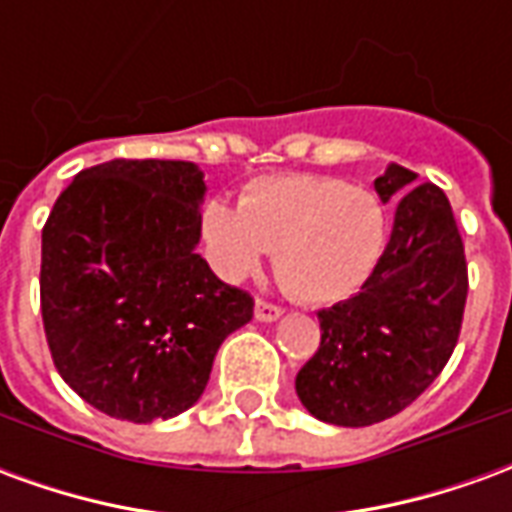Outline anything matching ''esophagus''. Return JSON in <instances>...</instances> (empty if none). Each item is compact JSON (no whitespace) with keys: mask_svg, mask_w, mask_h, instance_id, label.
I'll return each instance as SVG.
<instances>
[{"mask_svg":"<svg viewBox=\"0 0 512 512\" xmlns=\"http://www.w3.org/2000/svg\"><path fill=\"white\" fill-rule=\"evenodd\" d=\"M282 307L279 304H271V301L266 299H257L255 301V318L260 323H271V321H277L279 315H282Z\"/></svg>","mask_w":512,"mask_h":512,"instance_id":"obj_1","label":"esophagus"}]
</instances>
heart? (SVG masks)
<instances>
[{
    "mask_svg": "<svg viewBox=\"0 0 512 512\" xmlns=\"http://www.w3.org/2000/svg\"><path fill=\"white\" fill-rule=\"evenodd\" d=\"M202 238L227 282L252 277L274 252V271L293 299L337 304L376 274L389 219L373 191L323 175H268L246 186L241 205L211 200Z\"/></svg>",
    "mask_w": 512,
    "mask_h": 512,
    "instance_id": "obj_1",
    "label": "heart"
}]
</instances>
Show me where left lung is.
I'll return each instance as SVG.
<instances>
[{"label":"left lung","mask_w":512,"mask_h":512,"mask_svg":"<svg viewBox=\"0 0 512 512\" xmlns=\"http://www.w3.org/2000/svg\"><path fill=\"white\" fill-rule=\"evenodd\" d=\"M389 164L376 191L397 200L378 271L356 296L318 312L321 348L296 376L312 417L365 428L411 406L458 343L466 307V257L447 194Z\"/></svg>","instance_id":"1"}]
</instances>
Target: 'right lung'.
Instances as JSON below:
<instances>
[{
  "mask_svg": "<svg viewBox=\"0 0 512 512\" xmlns=\"http://www.w3.org/2000/svg\"><path fill=\"white\" fill-rule=\"evenodd\" d=\"M205 175L191 161L115 158L82 169L43 227L40 310L51 359L109 417L156 422L205 392L249 293L197 255Z\"/></svg>",
  "mask_w": 512,
  "mask_h": 512,
  "instance_id": "obj_1",
  "label": "right lung"
}]
</instances>
